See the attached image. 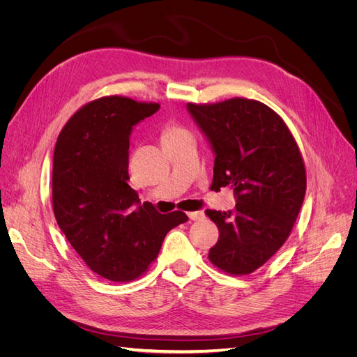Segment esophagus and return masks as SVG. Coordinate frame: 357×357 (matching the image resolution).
<instances>
[{
    "label": "esophagus",
    "instance_id": "obj_1",
    "mask_svg": "<svg viewBox=\"0 0 357 357\" xmlns=\"http://www.w3.org/2000/svg\"><path fill=\"white\" fill-rule=\"evenodd\" d=\"M188 215H189V219L190 220H201V219H204V211H190V213H188Z\"/></svg>",
    "mask_w": 357,
    "mask_h": 357
}]
</instances>
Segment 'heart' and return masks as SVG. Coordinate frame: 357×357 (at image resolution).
Returning <instances> with one entry per match:
<instances>
[{"label": "heart", "instance_id": "obj_1", "mask_svg": "<svg viewBox=\"0 0 357 357\" xmlns=\"http://www.w3.org/2000/svg\"><path fill=\"white\" fill-rule=\"evenodd\" d=\"M183 134H188L185 128L180 126V125H176V123H168V125H165L164 129H162L160 142H162V144H164V143L169 142V139H174V138H177Z\"/></svg>", "mask_w": 357, "mask_h": 357}]
</instances>
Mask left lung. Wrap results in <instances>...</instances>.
I'll use <instances>...</instances> for the list:
<instances>
[{"instance_id":"1","label":"left lung","mask_w":357,"mask_h":357,"mask_svg":"<svg viewBox=\"0 0 357 357\" xmlns=\"http://www.w3.org/2000/svg\"><path fill=\"white\" fill-rule=\"evenodd\" d=\"M215 155L211 189H234L229 211L207 210L219 240L210 262L232 275L262 266L284 244L304 202V159L287 125L256 100L188 104Z\"/></svg>"}]
</instances>
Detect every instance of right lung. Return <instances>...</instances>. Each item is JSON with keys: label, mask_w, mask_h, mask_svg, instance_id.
I'll return each instance as SVG.
<instances>
[{"label": "right lung", "mask_w": 357, "mask_h": 357, "mask_svg": "<svg viewBox=\"0 0 357 357\" xmlns=\"http://www.w3.org/2000/svg\"><path fill=\"white\" fill-rule=\"evenodd\" d=\"M121 95L84 104L62 128L53 153L52 202L61 231L95 274L110 282L142 277L165 235L188 222L160 214L128 185L132 126L159 110Z\"/></svg>", "instance_id": "add662e5"}]
</instances>
